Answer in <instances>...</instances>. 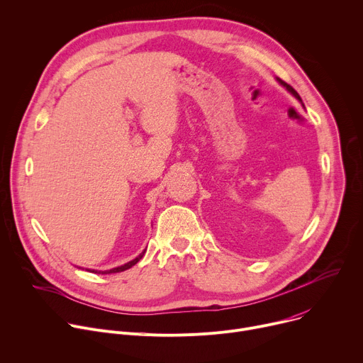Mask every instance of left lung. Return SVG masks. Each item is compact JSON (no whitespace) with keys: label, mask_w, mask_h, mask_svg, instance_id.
Instances as JSON below:
<instances>
[{"label":"left lung","mask_w":363,"mask_h":363,"mask_svg":"<svg viewBox=\"0 0 363 363\" xmlns=\"http://www.w3.org/2000/svg\"><path fill=\"white\" fill-rule=\"evenodd\" d=\"M277 80H278V82H279V84H281V85H283V86H284V88H287V91H289V92H290V94H293V95H294V96H296V98H297V99H298V101H301V98H300V95H298V94H297V91H296V89H294V88H293V86H290V85H289V84H286V82H284V80H281V79H278V77H277Z\"/></svg>","instance_id":"1"}]
</instances>
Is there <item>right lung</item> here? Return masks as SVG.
I'll return each instance as SVG.
<instances>
[{
    "mask_svg": "<svg viewBox=\"0 0 363 363\" xmlns=\"http://www.w3.org/2000/svg\"><path fill=\"white\" fill-rule=\"evenodd\" d=\"M145 252V251H144ZM144 252L143 254H140L135 259H133V261H130V262H127V264H124V265H121V267H116V268H112V269H109V271H102V274H113V272H121V271H125V269H128V268H131L133 265H135L143 257H144ZM91 272H98V271H95V269H92ZM101 272V271H99Z\"/></svg>",
    "mask_w": 363,
    "mask_h": 363,
    "instance_id": "1",
    "label": "right lung"
}]
</instances>
